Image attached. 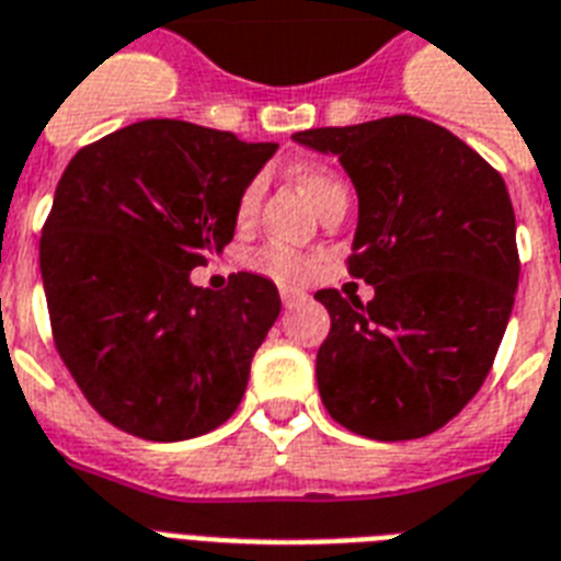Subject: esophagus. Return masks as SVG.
Masks as SVG:
<instances>
[{
	"label": "esophagus",
	"instance_id": "34e87169",
	"mask_svg": "<svg viewBox=\"0 0 561 561\" xmlns=\"http://www.w3.org/2000/svg\"><path fill=\"white\" fill-rule=\"evenodd\" d=\"M279 294H282V305H285V308H296L299 302H305V294L299 288H282Z\"/></svg>",
	"mask_w": 561,
	"mask_h": 561
}]
</instances>
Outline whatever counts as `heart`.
<instances>
[{
  "label": "heart",
  "mask_w": 561,
  "mask_h": 561,
  "mask_svg": "<svg viewBox=\"0 0 561 561\" xmlns=\"http://www.w3.org/2000/svg\"><path fill=\"white\" fill-rule=\"evenodd\" d=\"M296 184H299V190L308 195V202H311L313 207L325 204L331 195L345 193L343 181L328 170V167H322V163H302V167L296 170ZM256 204L259 181H253V184H248L241 190L239 202H236V218H239V221H248V218L256 213ZM253 267L267 273V276H273V279L294 282L302 279L305 273L311 271V262L305 256H299V253H294V250L271 244V248H262L256 256H253Z\"/></svg>",
  "instance_id": "1"
}]
</instances>
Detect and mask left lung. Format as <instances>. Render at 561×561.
<instances>
[{"mask_svg":"<svg viewBox=\"0 0 561 561\" xmlns=\"http://www.w3.org/2000/svg\"><path fill=\"white\" fill-rule=\"evenodd\" d=\"M331 152L357 190L348 273L375 299L317 290L331 331L317 354L328 414L371 440L432 435L490 375L518 288L504 178L438 123L412 115L294 135Z\"/></svg>","mask_w":561,"mask_h":561,"instance_id":"8db88e82","label":"left lung"}]
</instances>
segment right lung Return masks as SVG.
Masks as SVG:
<instances>
[{"mask_svg":"<svg viewBox=\"0 0 561 561\" xmlns=\"http://www.w3.org/2000/svg\"><path fill=\"white\" fill-rule=\"evenodd\" d=\"M273 152L154 117L83 147L59 178L39 239L54 345L117 430L198 438L244 398L279 290L256 273L198 288L190 271L230 244L241 190Z\"/></svg>","mask_w":561,"mask_h":561,"instance_id":"add662e5","label":"right lung"}]
</instances>
